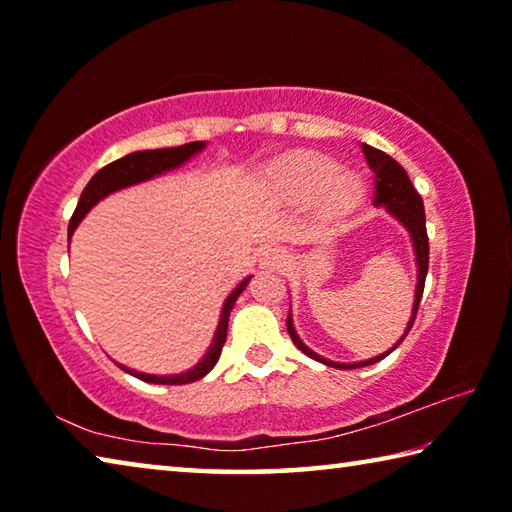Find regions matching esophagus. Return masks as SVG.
<instances>
[{
    "label": "esophagus",
    "mask_w": 512,
    "mask_h": 512,
    "mask_svg": "<svg viewBox=\"0 0 512 512\" xmlns=\"http://www.w3.org/2000/svg\"><path fill=\"white\" fill-rule=\"evenodd\" d=\"M282 253L280 250H266L262 257V266L264 268H280L282 266Z\"/></svg>",
    "instance_id": "esophagus-1"
}]
</instances>
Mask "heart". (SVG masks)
<instances>
[{"label":"heart","mask_w":512,"mask_h":512,"mask_svg":"<svg viewBox=\"0 0 512 512\" xmlns=\"http://www.w3.org/2000/svg\"><path fill=\"white\" fill-rule=\"evenodd\" d=\"M275 176L280 185L300 198H314L325 192L327 210L345 212L361 196V183L350 173L336 171L332 162L320 158H293L277 164Z\"/></svg>","instance_id":"b5f03b06"}]
</instances>
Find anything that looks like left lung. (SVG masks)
Masks as SVG:
<instances>
[{
	"label": "left lung",
	"mask_w": 512,
	"mask_h": 512,
	"mask_svg": "<svg viewBox=\"0 0 512 512\" xmlns=\"http://www.w3.org/2000/svg\"><path fill=\"white\" fill-rule=\"evenodd\" d=\"M361 146H363V153H366V160L370 164L372 173H375V205H384L388 212L397 216V219H400L406 228H409L413 246H415V259H418V289H415V305H413L411 323H409V327H406V334H409V329L413 327V320H415V316H418L420 298L424 291V280H427V271H429V237H427V219H424V203H422V196L415 192V187L409 180V173H406V169L400 162L393 160L391 155H386L384 151L375 149V146H368V144H361ZM287 329H289L291 341L296 343L302 352L309 354V357H314L316 361L327 363V366H336L343 370L370 366V363L381 361L384 357H388V354H391L406 336L404 334L400 343H397L395 348L388 350L386 354H381V357L361 361V363H334V361L318 357L316 352H311L307 345L298 339L296 329H293V323H291V316L287 318Z\"/></svg>",
	"instance_id": "obj_1"
}]
</instances>
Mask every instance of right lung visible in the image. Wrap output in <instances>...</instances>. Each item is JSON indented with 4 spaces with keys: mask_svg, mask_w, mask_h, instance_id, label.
<instances>
[{
    "mask_svg": "<svg viewBox=\"0 0 512 512\" xmlns=\"http://www.w3.org/2000/svg\"><path fill=\"white\" fill-rule=\"evenodd\" d=\"M203 142H189L183 146H171V149H153V151H135V153H128L124 158H119L115 162L106 164V167L99 169L94 173L92 180L88 185H85L83 194L79 198V205H76V210L72 214V219H69V228H67V235L72 237V232L76 230V225L83 219L85 214L92 205H97L103 196H108L112 192H117L121 187H128V185H135V183H142V180H149L153 176H158V173L169 171L173 167H178V164H183L185 160L192 158L194 153H198L203 149ZM250 277H246L244 282L239 284V287L230 293L228 300H225L223 311H221V320H219V327H216V334H214V341L210 345V350L203 357L201 363H196L192 370L183 372V375H169V377H158V375H144V372H135V370H128L121 366V370L131 372L133 377L142 379V381H149V384H169V386H178V384H192V381L205 377L207 372H210L216 361L221 357V350H223V343H225V334H228V318H230V311L235 307V302L239 298V293L246 289Z\"/></svg>",
    "mask_w": 512,
    "mask_h": 512,
    "instance_id": "add662e5",
    "label": "right lung"
}]
</instances>
